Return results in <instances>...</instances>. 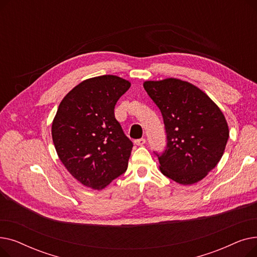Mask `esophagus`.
<instances>
[{
  "label": "esophagus",
  "instance_id": "esophagus-1",
  "mask_svg": "<svg viewBox=\"0 0 257 257\" xmlns=\"http://www.w3.org/2000/svg\"><path fill=\"white\" fill-rule=\"evenodd\" d=\"M145 143H146V139H144V138L134 141V144H136L137 146H143V145H145Z\"/></svg>",
  "mask_w": 257,
  "mask_h": 257
}]
</instances>
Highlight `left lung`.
Segmentation results:
<instances>
[{
	"instance_id": "1",
	"label": "left lung",
	"mask_w": 257,
	"mask_h": 257,
	"mask_svg": "<svg viewBox=\"0 0 257 257\" xmlns=\"http://www.w3.org/2000/svg\"><path fill=\"white\" fill-rule=\"evenodd\" d=\"M167 132V149L158 155L165 176L188 185L203 179L221 160L229 138L218 105L194 84L176 78L145 81Z\"/></svg>"
}]
</instances>
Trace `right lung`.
I'll return each mask as SVG.
<instances>
[{
	"instance_id": "1",
	"label": "right lung",
	"mask_w": 257,
	"mask_h": 257,
	"mask_svg": "<svg viewBox=\"0 0 257 257\" xmlns=\"http://www.w3.org/2000/svg\"><path fill=\"white\" fill-rule=\"evenodd\" d=\"M128 80L113 75L86 79L67 92L52 123L57 155L72 176L101 191L126 172L133 144L114 117Z\"/></svg>"
}]
</instances>
